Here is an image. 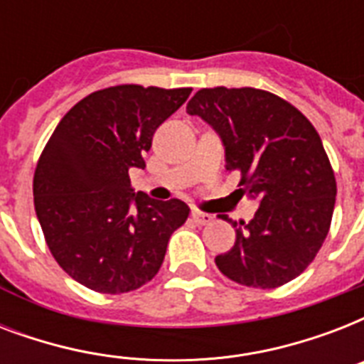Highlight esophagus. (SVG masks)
I'll return each mask as SVG.
<instances>
[{"label": "esophagus", "instance_id": "esophagus-1", "mask_svg": "<svg viewBox=\"0 0 364 364\" xmlns=\"http://www.w3.org/2000/svg\"><path fill=\"white\" fill-rule=\"evenodd\" d=\"M191 219H193V223H196L198 227H204V225H210V223L213 221V215H210V213H202V211H193V213H191Z\"/></svg>", "mask_w": 364, "mask_h": 364}]
</instances>
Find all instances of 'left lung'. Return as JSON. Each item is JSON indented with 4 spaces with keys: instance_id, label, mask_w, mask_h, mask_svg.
<instances>
[{
    "instance_id": "left-lung-1",
    "label": "left lung",
    "mask_w": 364,
    "mask_h": 364,
    "mask_svg": "<svg viewBox=\"0 0 364 364\" xmlns=\"http://www.w3.org/2000/svg\"><path fill=\"white\" fill-rule=\"evenodd\" d=\"M221 136L242 196L260 200L249 223L232 221L236 242L217 268L245 287L276 289L310 266L327 238L336 179L321 137L287 100L260 88H202L187 104Z\"/></svg>"
}]
</instances>
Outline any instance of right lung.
Masks as SVG:
<instances>
[{"instance_id": "add662e5", "label": "right lung", "mask_w": 364, "mask_h": 364, "mask_svg": "<svg viewBox=\"0 0 364 364\" xmlns=\"http://www.w3.org/2000/svg\"><path fill=\"white\" fill-rule=\"evenodd\" d=\"M193 88L117 85L77 102L48 137L33 173V204L60 268L96 293L122 294L151 282L168 240L187 221L177 198L134 193L153 134Z\"/></svg>"}]
</instances>
